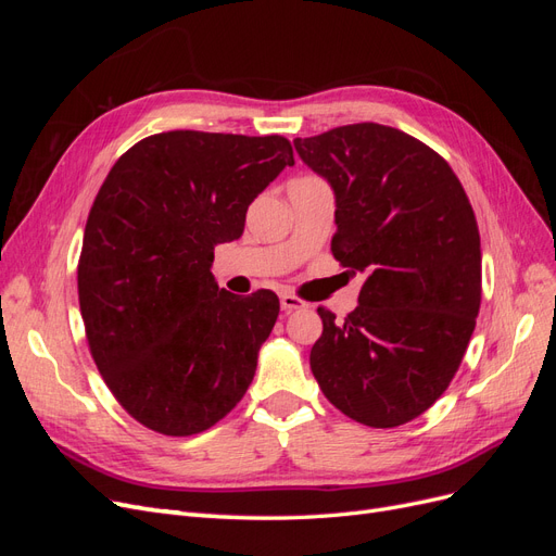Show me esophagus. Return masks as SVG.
Instances as JSON below:
<instances>
[{"label":"esophagus","instance_id":"obj_1","mask_svg":"<svg viewBox=\"0 0 556 556\" xmlns=\"http://www.w3.org/2000/svg\"><path fill=\"white\" fill-rule=\"evenodd\" d=\"M280 306H282L285 313H292V311L304 308L306 301H301L299 296H294V294H290V292H285V294H280Z\"/></svg>","mask_w":556,"mask_h":556}]
</instances>
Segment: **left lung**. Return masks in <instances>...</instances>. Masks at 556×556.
Masks as SVG:
<instances>
[{"mask_svg": "<svg viewBox=\"0 0 556 556\" xmlns=\"http://www.w3.org/2000/svg\"><path fill=\"white\" fill-rule=\"evenodd\" d=\"M294 148L333 190V257L366 278L345 323L317 308L311 371L355 422L406 425L447 390L476 329V213L450 164L394 127L345 125Z\"/></svg>", "mask_w": 556, "mask_h": 556, "instance_id": "obj_1", "label": "left lung"}]
</instances>
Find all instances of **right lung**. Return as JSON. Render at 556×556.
<instances>
[{
  "instance_id": "1",
  "label": "right lung",
  "mask_w": 556,
  "mask_h": 556,
  "mask_svg": "<svg viewBox=\"0 0 556 556\" xmlns=\"http://www.w3.org/2000/svg\"><path fill=\"white\" fill-rule=\"evenodd\" d=\"M294 164L282 137L176 129L113 164L88 215L78 301L92 359L121 406L164 435L211 429L255 378L280 301L217 288V243Z\"/></svg>"
}]
</instances>
